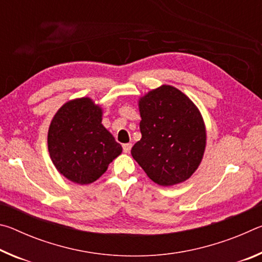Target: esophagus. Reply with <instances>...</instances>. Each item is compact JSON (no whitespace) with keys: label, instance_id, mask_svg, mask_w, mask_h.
I'll return each mask as SVG.
<instances>
[{"label":"esophagus","instance_id":"1","mask_svg":"<svg viewBox=\"0 0 262 262\" xmlns=\"http://www.w3.org/2000/svg\"><path fill=\"white\" fill-rule=\"evenodd\" d=\"M122 149H123V152H130V149H132V143H125L122 144Z\"/></svg>","mask_w":262,"mask_h":262}]
</instances>
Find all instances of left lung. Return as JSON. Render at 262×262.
<instances>
[{"instance_id": "1", "label": "left lung", "mask_w": 262, "mask_h": 262, "mask_svg": "<svg viewBox=\"0 0 262 262\" xmlns=\"http://www.w3.org/2000/svg\"><path fill=\"white\" fill-rule=\"evenodd\" d=\"M139 106L142 137L132 148L133 158L158 185L187 180L206 147L205 125L196 106L170 85L150 91Z\"/></svg>"}]
</instances>
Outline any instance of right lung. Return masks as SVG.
I'll use <instances>...</instances> for the list:
<instances>
[{
  "label": "right lung",
  "instance_id": "obj_1",
  "mask_svg": "<svg viewBox=\"0 0 262 262\" xmlns=\"http://www.w3.org/2000/svg\"><path fill=\"white\" fill-rule=\"evenodd\" d=\"M48 151L61 174L73 183L96 181L121 154L120 143L101 125V110L89 98L57 111L48 130Z\"/></svg>",
  "mask_w": 262,
  "mask_h": 262
}]
</instances>
